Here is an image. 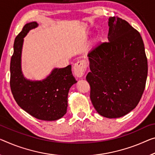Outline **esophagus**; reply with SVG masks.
Here are the masks:
<instances>
[{
  "label": "esophagus",
  "instance_id": "esophagus-1",
  "mask_svg": "<svg viewBox=\"0 0 155 155\" xmlns=\"http://www.w3.org/2000/svg\"><path fill=\"white\" fill-rule=\"evenodd\" d=\"M86 68H87V65L85 61L82 60L78 61L73 66V72L76 77L82 78L84 74Z\"/></svg>",
  "mask_w": 155,
  "mask_h": 155
}]
</instances>
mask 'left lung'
Wrapping results in <instances>:
<instances>
[{"label": "left lung", "mask_w": 155, "mask_h": 155, "mask_svg": "<svg viewBox=\"0 0 155 155\" xmlns=\"http://www.w3.org/2000/svg\"><path fill=\"white\" fill-rule=\"evenodd\" d=\"M109 42L87 54L91 72L86 79L90 98L100 115L120 118L130 113L141 98L147 76V60L140 33L127 21L109 17Z\"/></svg>", "instance_id": "1"}]
</instances>
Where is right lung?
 Listing matches in <instances>:
<instances>
[{"label": "right lung", "instance_id": "right-lung-1", "mask_svg": "<svg viewBox=\"0 0 155 155\" xmlns=\"http://www.w3.org/2000/svg\"><path fill=\"white\" fill-rule=\"evenodd\" d=\"M37 26L35 21L25 24L14 40L10 61V87L16 103L26 112L39 120H56L66 114L68 91L77 81L71 65L54 68L42 80H30L24 77L21 69L23 38Z\"/></svg>", "mask_w": 155, "mask_h": 155}]
</instances>
